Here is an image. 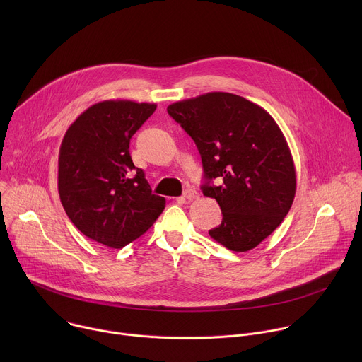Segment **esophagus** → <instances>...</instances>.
<instances>
[{
    "label": "esophagus",
    "instance_id": "esophagus-1",
    "mask_svg": "<svg viewBox=\"0 0 362 362\" xmlns=\"http://www.w3.org/2000/svg\"><path fill=\"white\" fill-rule=\"evenodd\" d=\"M183 197L185 199H187V200H193V199H197L199 197V193L194 190V189H186L185 192H183Z\"/></svg>",
    "mask_w": 362,
    "mask_h": 362
}]
</instances>
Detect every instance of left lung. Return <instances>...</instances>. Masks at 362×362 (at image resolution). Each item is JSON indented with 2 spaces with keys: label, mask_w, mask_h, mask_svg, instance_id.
<instances>
[{
  "label": "left lung",
  "mask_w": 362,
  "mask_h": 362,
  "mask_svg": "<svg viewBox=\"0 0 362 362\" xmlns=\"http://www.w3.org/2000/svg\"><path fill=\"white\" fill-rule=\"evenodd\" d=\"M168 113L196 143L206 179L202 192L222 209V223L209 235L229 250L256 247L282 223L296 190L279 126L261 106L223 91L176 101ZM214 178L218 187L210 185Z\"/></svg>",
  "instance_id": "left-lung-1"
}]
</instances>
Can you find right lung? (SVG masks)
Listing matches in <instances>:
<instances>
[{
    "label": "right lung",
    "mask_w": 362,
    "mask_h": 362,
    "mask_svg": "<svg viewBox=\"0 0 362 362\" xmlns=\"http://www.w3.org/2000/svg\"><path fill=\"white\" fill-rule=\"evenodd\" d=\"M154 103L105 100L69 127L59 154V193L74 226L87 238L123 247L165 209L141 169L133 165L132 136L156 110Z\"/></svg>",
    "instance_id": "obj_1"
}]
</instances>
